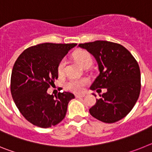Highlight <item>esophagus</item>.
Returning a JSON list of instances; mask_svg holds the SVG:
<instances>
[{
    "mask_svg": "<svg viewBox=\"0 0 152 152\" xmlns=\"http://www.w3.org/2000/svg\"><path fill=\"white\" fill-rule=\"evenodd\" d=\"M85 96L84 94H76L75 95V97L76 98H80V97H84Z\"/></svg>",
    "mask_w": 152,
    "mask_h": 152,
    "instance_id": "obj_1",
    "label": "esophagus"
}]
</instances>
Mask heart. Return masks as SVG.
<instances>
[{"label": "heart", "instance_id": "heart-1", "mask_svg": "<svg viewBox=\"0 0 152 152\" xmlns=\"http://www.w3.org/2000/svg\"><path fill=\"white\" fill-rule=\"evenodd\" d=\"M73 57L76 61L82 67L85 66L86 64H91L92 62L91 55L89 52L85 50H77L73 54ZM66 61L63 58L60 61L58 65V72L59 75H62L64 72ZM88 83V80L86 78H72L70 79L66 84V87L68 90L75 93H80L84 91V86Z\"/></svg>", "mask_w": 152, "mask_h": 152}]
</instances>
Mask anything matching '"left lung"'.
<instances>
[{"label": "left lung", "mask_w": 152, "mask_h": 152, "mask_svg": "<svg viewBox=\"0 0 152 152\" xmlns=\"http://www.w3.org/2000/svg\"><path fill=\"white\" fill-rule=\"evenodd\" d=\"M95 58L100 74L91 90L107 91L89 110L93 117L107 123L117 122L132 110L141 91L139 64L123 45L108 41L79 44ZM96 96V94H93ZM100 96H101L100 95Z\"/></svg>", "instance_id": "1"}]
</instances>
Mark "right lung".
I'll list each match as a JSON object with an SVG mask.
<instances>
[{"instance_id":"add662e5","label":"right lung","mask_w":152,"mask_h":152,"mask_svg":"<svg viewBox=\"0 0 152 152\" xmlns=\"http://www.w3.org/2000/svg\"><path fill=\"white\" fill-rule=\"evenodd\" d=\"M76 43H45L31 46L14 63L10 91L16 106L26 120L41 128L58 124L64 118L72 93H47L58 77V65Z\"/></svg>"}]
</instances>
